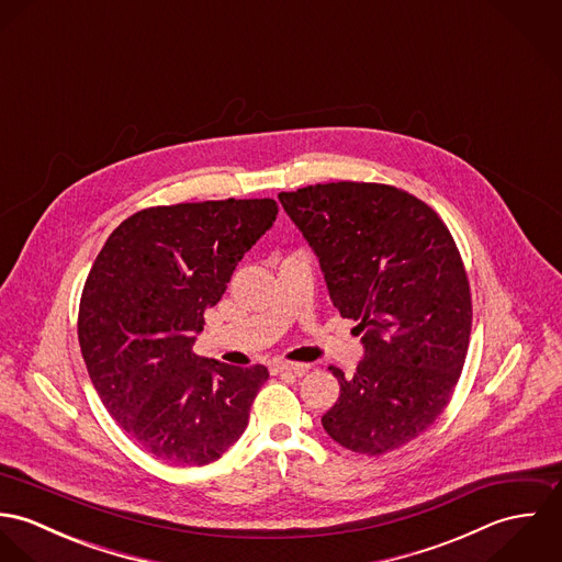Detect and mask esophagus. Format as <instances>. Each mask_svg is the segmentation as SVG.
<instances>
[{"label":"esophagus","mask_w":562,"mask_h":562,"mask_svg":"<svg viewBox=\"0 0 562 562\" xmlns=\"http://www.w3.org/2000/svg\"><path fill=\"white\" fill-rule=\"evenodd\" d=\"M272 372H274V374H283V372H292V374H305V372H310V366H307V363L274 361V363H272Z\"/></svg>","instance_id":"34e87169"}]
</instances>
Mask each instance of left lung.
Returning <instances> with one entry per match:
<instances>
[{"label": "left lung", "mask_w": 562, "mask_h": 562, "mask_svg": "<svg viewBox=\"0 0 562 562\" xmlns=\"http://www.w3.org/2000/svg\"><path fill=\"white\" fill-rule=\"evenodd\" d=\"M279 201L321 261L330 303L363 333V359L322 426L339 446L385 454L422 435L448 406L470 330V281L443 221L383 183L337 181Z\"/></svg>", "instance_id": "left-lung-1"}]
</instances>
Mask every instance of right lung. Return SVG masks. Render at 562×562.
<instances>
[{
	"instance_id": "add662e5",
	"label": "right lung",
	"mask_w": 562,
	"mask_h": 562,
	"mask_svg": "<svg viewBox=\"0 0 562 562\" xmlns=\"http://www.w3.org/2000/svg\"><path fill=\"white\" fill-rule=\"evenodd\" d=\"M272 199L149 207L123 221L81 292V357L119 426L168 465H207L244 432L263 366L196 357L203 314L274 223Z\"/></svg>"
}]
</instances>
